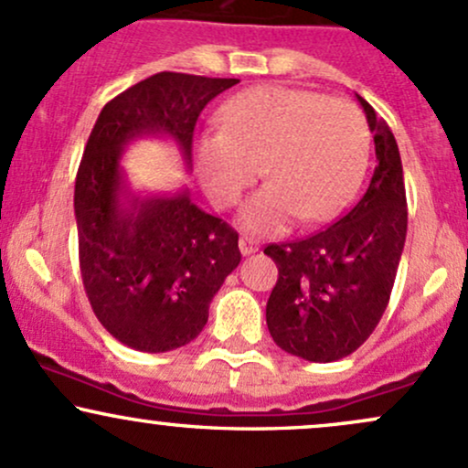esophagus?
I'll return each mask as SVG.
<instances>
[{"mask_svg":"<svg viewBox=\"0 0 468 468\" xmlns=\"http://www.w3.org/2000/svg\"><path fill=\"white\" fill-rule=\"evenodd\" d=\"M239 250H242V255H253L260 250V242L253 238H239Z\"/></svg>","mask_w":468,"mask_h":468,"instance_id":"1","label":"esophagus"}]
</instances>
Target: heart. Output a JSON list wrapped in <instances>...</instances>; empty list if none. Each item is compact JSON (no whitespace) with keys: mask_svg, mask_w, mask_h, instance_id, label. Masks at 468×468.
<instances>
[{"mask_svg":"<svg viewBox=\"0 0 468 468\" xmlns=\"http://www.w3.org/2000/svg\"><path fill=\"white\" fill-rule=\"evenodd\" d=\"M218 122L219 131L193 144L210 202L233 207L261 171L269 177L239 210L238 224L246 233L275 235L295 218H333L364 176L368 126L351 101L264 84L224 101Z\"/></svg>","mask_w":468,"mask_h":468,"instance_id":"heart-1","label":"heart"}]
</instances>
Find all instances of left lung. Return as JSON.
I'll return each instance as SVG.
<instances>
[{
    "label": "left lung",
    "instance_id": "1",
    "mask_svg": "<svg viewBox=\"0 0 468 468\" xmlns=\"http://www.w3.org/2000/svg\"><path fill=\"white\" fill-rule=\"evenodd\" d=\"M356 97L378 157L367 193L320 233L264 249L280 271L266 304L271 337L309 362H335L367 342L388 304L407 239L398 142L373 106Z\"/></svg>",
    "mask_w": 468,
    "mask_h": 468
}]
</instances>
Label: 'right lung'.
<instances>
[{"label":"right lung","instance_id":"obj_1","mask_svg":"<svg viewBox=\"0 0 468 468\" xmlns=\"http://www.w3.org/2000/svg\"><path fill=\"white\" fill-rule=\"evenodd\" d=\"M238 81L151 75L101 109L86 142L75 179L81 280L101 326L135 351L166 353L195 340L242 253L238 233L195 207L186 188L133 191L122 168L124 148L166 137L191 171L199 112Z\"/></svg>","mask_w":468,"mask_h":468}]
</instances>
